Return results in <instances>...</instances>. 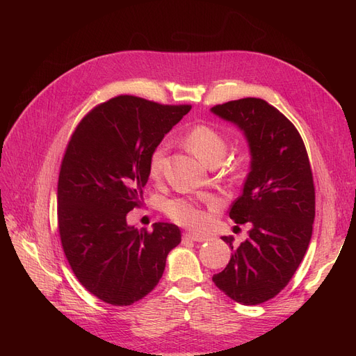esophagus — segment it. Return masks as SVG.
<instances>
[{"label": "esophagus", "instance_id": "esophagus-1", "mask_svg": "<svg viewBox=\"0 0 356 356\" xmlns=\"http://www.w3.org/2000/svg\"><path fill=\"white\" fill-rule=\"evenodd\" d=\"M182 239H184V241H191V242H204V241H208L207 236H200V234H195V233H184V234H182Z\"/></svg>", "mask_w": 356, "mask_h": 356}]
</instances>
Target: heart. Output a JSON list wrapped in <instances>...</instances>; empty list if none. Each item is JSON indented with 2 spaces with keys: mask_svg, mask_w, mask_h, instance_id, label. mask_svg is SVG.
Here are the masks:
<instances>
[{
  "mask_svg": "<svg viewBox=\"0 0 356 356\" xmlns=\"http://www.w3.org/2000/svg\"><path fill=\"white\" fill-rule=\"evenodd\" d=\"M184 143L190 152L209 168H215L221 163V160L227 152V141L225 138L208 124H197L191 127L184 136ZM166 156V144H157L148 157V174L153 178H159L163 170ZM165 212L168 217L188 229H200L207 224L209 213L202 208L199 203L190 199L177 197L168 200L165 204Z\"/></svg>",
  "mask_w": 356,
  "mask_h": 356,
  "instance_id": "b5f03b06",
  "label": "heart"
}]
</instances>
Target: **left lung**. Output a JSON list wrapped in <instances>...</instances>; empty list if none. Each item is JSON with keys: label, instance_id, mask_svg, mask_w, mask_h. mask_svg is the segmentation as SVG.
<instances>
[{"label": "left lung", "instance_id": "obj_1", "mask_svg": "<svg viewBox=\"0 0 356 356\" xmlns=\"http://www.w3.org/2000/svg\"><path fill=\"white\" fill-rule=\"evenodd\" d=\"M212 113L238 124L251 149V170L242 195L229 211L236 224L251 222L250 238L212 281L245 306L276 297L294 276L307 251L315 220V184L303 139L273 105L243 98L212 106Z\"/></svg>", "mask_w": 356, "mask_h": 356}]
</instances>
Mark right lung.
I'll return each instance as SVG.
<instances>
[{
    "label": "right lung",
    "mask_w": 356,
    "mask_h": 356,
    "mask_svg": "<svg viewBox=\"0 0 356 356\" xmlns=\"http://www.w3.org/2000/svg\"><path fill=\"white\" fill-rule=\"evenodd\" d=\"M191 105L120 95L96 105L72 132L58 181V229L79 282L105 303L131 306L152 293L181 242L175 224L129 227L141 204L148 157Z\"/></svg>",
    "instance_id": "1"
}]
</instances>
